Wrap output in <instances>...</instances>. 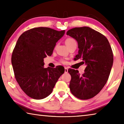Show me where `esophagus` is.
Listing matches in <instances>:
<instances>
[{
    "mask_svg": "<svg viewBox=\"0 0 124 124\" xmlns=\"http://www.w3.org/2000/svg\"><path fill=\"white\" fill-rule=\"evenodd\" d=\"M64 73H68V68H66V67H65L64 68Z\"/></svg>",
    "mask_w": 124,
    "mask_h": 124,
    "instance_id": "1",
    "label": "esophagus"
}]
</instances>
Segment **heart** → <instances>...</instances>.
Masks as SVG:
<instances>
[{
  "label": "heart",
  "mask_w": 124,
  "mask_h": 124,
  "mask_svg": "<svg viewBox=\"0 0 124 124\" xmlns=\"http://www.w3.org/2000/svg\"><path fill=\"white\" fill-rule=\"evenodd\" d=\"M75 43H77L76 41H75L74 39L71 38H68L66 39V40H65V43H66V44L67 46V47L69 46H70V45H72V44H74ZM62 62L63 63L65 62L64 60H62Z\"/></svg>",
  "instance_id": "b5f03b06"
}]
</instances>
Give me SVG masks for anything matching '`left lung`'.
<instances>
[{
  "label": "left lung",
  "mask_w": 124,
  "mask_h": 124,
  "mask_svg": "<svg viewBox=\"0 0 124 124\" xmlns=\"http://www.w3.org/2000/svg\"><path fill=\"white\" fill-rule=\"evenodd\" d=\"M67 35L78 42V54L74 60L80 59L86 65L81 75L78 70H68L70 91L79 99H90L99 93L108 80L113 63L112 48L104 35L90 27H75L67 31Z\"/></svg>",
  "instance_id": "left-lung-1"
}]
</instances>
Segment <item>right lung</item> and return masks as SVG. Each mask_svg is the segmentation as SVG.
<instances>
[{
	"instance_id": "1",
	"label": "right lung",
	"mask_w": 124,
	"mask_h": 124,
	"mask_svg": "<svg viewBox=\"0 0 124 124\" xmlns=\"http://www.w3.org/2000/svg\"><path fill=\"white\" fill-rule=\"evenodd\" d=\"M64 33V30L37 27L23 33L18 38L11 63L17 82L29 97L35 100L47 97L64 73L61 66L45 68L44 58L51 56L56 43Z\"/></svg>"
}]
</instances>
